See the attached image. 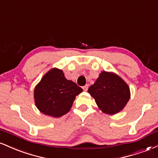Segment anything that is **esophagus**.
<instances>
[{"label": "esophagus", "instance_id": "34e87169", "mask_svg": "<svg viewBox=\"0 0 158 158\" xmlns=\"http://www.w3.org/2000/svg\"><path fill=\"white\" fill-rule=\"evenodd\" d=\"M88 89H89V85L88 84L85 85L84 86H83V89L84 91H87V90H88Z\"/></svg>", "mask_w": 158, "mask_h": 158}]
</instances>
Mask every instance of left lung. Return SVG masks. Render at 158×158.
Listing matches in <instances>:
<instances>
[{"label": "left lung", "instance_id": "8db88e82", "mask_svg": "<svg viewBox=\"0 0 158 158\" xmlns=\"http://www.w3.org/2000/svg\"><path fill=\"white\" fill-rule=\"evenodd\" d=\"M88 92L95 100L103 112L109 114L119 112L130 98V91L123 79L114 73L102 72Z\"/></svg>", "mask_w": 158, "mask_h": 158}]
</instances>
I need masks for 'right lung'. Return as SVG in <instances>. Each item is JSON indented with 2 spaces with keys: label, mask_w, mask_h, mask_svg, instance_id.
<instances>
[{
  "label": "right lung",
  "mask_w": 158,
  "mask_h": 158,
  "mask_svg": "<svg viewBox=\"0 0 158 158\" xmlns=\"http://www.w3.org/2000/svg\"><path fill=\"white\" fill-rule=\"evenodd\" d=\"M82 92L75 83L65 77L62 70L52 69L35 87V104L44 114L59 118L70 110L75 96Z\"/></svg>",
  "instance_id": "1"
}]
</instances>
